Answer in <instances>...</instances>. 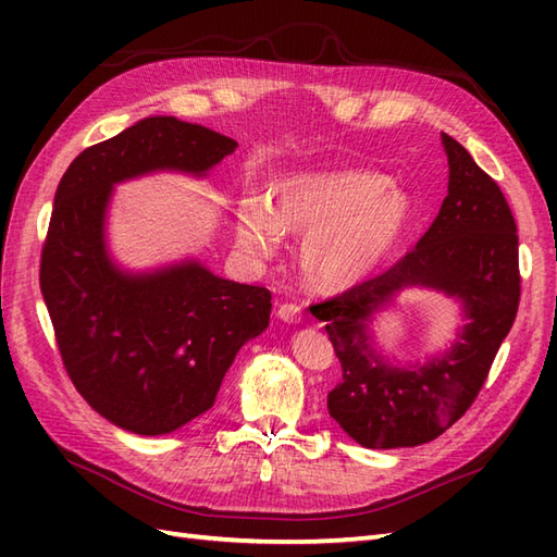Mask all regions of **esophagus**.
<instances>
[{
    "instance_id": "1",
    "label": "esophagus",
    "mask_w": 557,
    "mask_h": 557,
    "mask_svg": "<svg viewBox=\"0 0 557 557\" xmlns=\"http://www.w3.org/2000/svg\"><path fill=\"white\" fill-rule=\"evenodd\" d=\"M277 318H280V321H285V323H301V318H304L301 306L292 304V301L282 304L277 309Z\"/></svg>"
}]
</instances>
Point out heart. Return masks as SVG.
<instances>
[{
  "instance_id": "obj_1",
  "label": "heart",
  "mask_w": 557,
  "mask_h": 557,
  "mask_svg": "<svg viewBox=\"0 0 557 557\" xmlns=\"http://www.w3.org/2000/svg\"><path fill=\"white\" fill-rule=\"evenodd\" d=\"M272 210L263 198L244 196L236 206V242L268 260L285 232L301 236V265L315 287L345 292L371 277L405 239L417 206L381 172L335 170L289 174L272 186Z\"/></svg>"
}]
</instances>
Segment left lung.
I'll return each instance as SVG.
<instances>
[{"mask_svg":"<svg viewBox=\"0 0 557 557\" xmlns=\"http://www.w3.org/2000/svg\"><path fill=\"white\" fill-rule=\"evenodd\" d=\"M441 138L449 182L429 232L393 268L313 306L342 363V381L327 395L330 417L371 449L435 441L465 417L510 333L522 292L517 224L500 186L453 136ZM407 286L455 296L468 323L441 358L395 367L372 349L368 321Z\"/></svg>","mask_w":557,"mask_h":557,"instance_id":"obj_1","label":"left lung"}]
</instances>
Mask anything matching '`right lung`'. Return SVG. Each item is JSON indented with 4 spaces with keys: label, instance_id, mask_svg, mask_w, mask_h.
Instances as JSON below:
<instances>
[{
    "label": "right lung",
    "instance_id": "obj_1",
    "mask_svg": "<svg viewBox=\"0 0 557 557\" xmlns=\"http://www.w3.org/2000/svg\"><path fill=\"white\" fill-rule=\"evenodd\" d=\"M236 140L148 116L69 164L40 258V289L64 369L100 417L138 435L182 429L215 401L236 351L270 321L265 287L198 260L124 272L104 246L112 186L158 170L203 176Z\"/></svg>",
    "mask_w": 557,
    "mask_h": 557
}]
</instances>
